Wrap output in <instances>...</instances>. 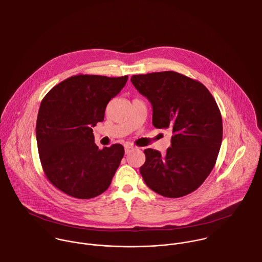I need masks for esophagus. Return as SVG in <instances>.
Instances as JSON below:
<instances>
[{"label":"esophagus","mask_w":262,"mask_h":262,"mask_svg":"<svg viewBox=\"0 0 262 262\" xmlns=\"http://www.w3.org/2000/svg\"><path fill=\"white\" fill-rule=\"evenodd\" d=\"M136 148L135 147H133V146H130V145H127V146H125V148H124V150H125V154H129L133 150H135Z\"/></svg>","instance_id":"34e87169"}]
</instances>
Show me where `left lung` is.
<instances>
[{
  "instance_id": "8db88e82",
  "label": "left lung",
  "mask_w": 262,
  "mask_h": 262,
  "mask_svg": "<svg viewBox=\"0 0 262 262\" xmlns=\"http://www.w3.org/2000/svg\"><path fill=\"white\" fill-rule=\"evenodd\" d=\"M130 80L151 103L153 125L172 132L164 155L144 151V182L167 198L194 192L213 169L222 145L223 119L214 98L204 84L176 71L133 75Z\"/></svg>"
}]
</instances>
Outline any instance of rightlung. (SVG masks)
<instances>
[{"instance_id":"add662e5","label":"right lung","mask_w":262,"mask_h":262,"mask_svg":"<svg viewBox=\"0 0 262 262\" xmlns=\"http://www.w3.org/2000/svg\"><path fill=\"white\" fill-rule=\"evenodd\" d=\"M128 76L79 74L55 85L42 99L35 126L43 172L50 183L77 199H91L110 186L124 148L99 149L93 128L104 120L109 101Z\"/></svg>"}]
</instances>
